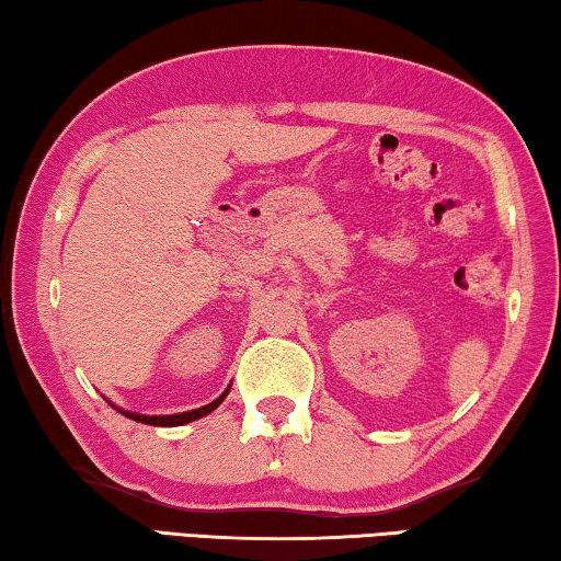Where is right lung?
I'll return each instance as SVG.
<instances>
[{
  "label": "right lung",
  "instance_id": "add662e5",
  "mask_svg": "<svg viewBox=\"0 0 561 561\" xmlns=\"http://www.w3.org/2000/svg\"><path fill=\"white\" fill-rule=\"evenodd\" d=\"M229 394V389L221 397H217L215 402H209L207 407H199V409H192V412H182V414H167V416H147V414H137V412H127V409H119V407H114L117 409L119 414H124V416H129V420H135V422H141V424H152V426H180V424H186V422H194V420H202L204 414H209V412H215V409L225 402V397Z\"/></svg>",
  "mask_w": 561,
  "mask_h": 561
}]
</instances>
